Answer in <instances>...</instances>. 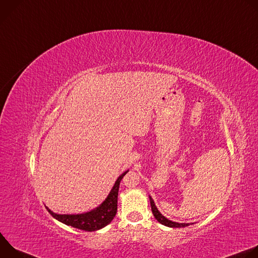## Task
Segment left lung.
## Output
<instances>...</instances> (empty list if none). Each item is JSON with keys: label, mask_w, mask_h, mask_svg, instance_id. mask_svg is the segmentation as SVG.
<instances>
[{"label": "left lung", "mask_w": 258, "mask_h": 258, "mask_svg": "<svg viewBox=\"0 0 258 258\" xmlns=\"http://www.w3.org/2000/svg\"><path fill=\"white\" fill-rule=\"evenodd\" d=\"M149 199H150V204H151L152 213L154 214V217L158 220V222H159L161 225H164V226L169 227V228H183V227H188V226L191 225V224H179V223L171 222V220L167 219L165 216H163V215L159 212V210H158L157 207L155 206V203H154L153 199L151 198V196H149Z\"/></svg>", "instance_id": "obj_1"}]
</instances>
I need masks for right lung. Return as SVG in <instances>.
<instances>
[{
  "label": "right lung",
  "mask_w": 258,
  "mask_h": 258,
  "mask_svg": "<svg viewBox=\"0 0 258 258\" xmlns=\"http://www.w3.org/2000/svg\"><path fill=\"white\" fill-rule=\"evenodd\" d=\"M127 171L128 170L124 171L121 175H119L105 201L97 208L89 212L81 214H57L51 211L48 207L46 208L54 218L67 226L87 232L100 230L111 223V220L114 218L117 212V196L119 183Z\"/></svg>",
  "instance_id": "add662e5"
}]
</instances>
